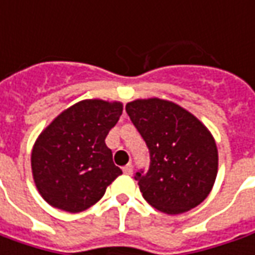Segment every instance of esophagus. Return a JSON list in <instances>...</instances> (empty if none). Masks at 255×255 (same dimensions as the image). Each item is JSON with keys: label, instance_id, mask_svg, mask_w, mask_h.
I'll return each mask as SVG.
<instances>
[{"label": "esophagus", "instance_id": "esophagus-1", "mask_svg": "<svg viewBox=\"0 0 255 255\" xmlns=\"http://www.w3.org/2000/svg\"><path fill=\"white\" fill-rule=\"evenodd\" d=\"M123 171H124L126 174H128V176H131V174H132V164L131 163L126 164V166L123 167Z\"/></svg>", "mask_w": 255, "mask_h": 255}]
</instances>
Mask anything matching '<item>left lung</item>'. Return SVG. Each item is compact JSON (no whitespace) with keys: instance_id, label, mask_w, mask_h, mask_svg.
Wrapping results in <instances>:
<instances>
[{"instance_id":"left-lung-1","label":"left lung","mask_w":255,"mask_h":255,"mask_svg":"<svg viewBox=\"0 0 255 255\" xmlns=\"http://www.w3.org/2000/svg\"><path fill=\"white\" fill-rule=\"evenodd\" d=\"M126 110L149 149L148 173H135L145 201L167 215L200 205L218 174L211 131L184 107L164 99H136Z\"/></svg>"}]
</instances>
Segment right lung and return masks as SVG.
I'll return each instance as SVG.
<instances>
[{"label":"right lung","instance_id":"add662e5","mask_svg":"<svg viewBox=\"0 0 255 255\" xmlns=\"http://www.w3.org/2000/svg\"><path fill=\"white\" fill-rule=\"evenodd\" d=\"M121 114V102L86 99L65 109L41 131L30 163L36 188L48 205L82 212L123 173L105 142Z\"/></svg>","mask_w":255,"mask_h":255}]
</instances>
